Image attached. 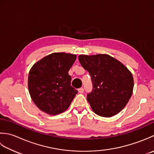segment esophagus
I'll return each instance as SVG.
<instances>
[{"label":"esophagus","instance_id":"34e87169","mask_svg":"<svg viewBox=\"0 0 154 154\" xmlns=\"http://www.w3.org/2000/svg\"><path fill=\"white\" fill-rule=\"evenodd\" d=\"M84 88H79V89H78V92H79V93H83L84 92Z\"/></svg>","mask_w":154,"mask_h":154}]
</instances>
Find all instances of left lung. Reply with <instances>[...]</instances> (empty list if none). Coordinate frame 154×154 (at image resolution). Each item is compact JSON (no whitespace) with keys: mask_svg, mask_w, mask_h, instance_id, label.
<instances>
[{"mask_svg":"<svg viewBox=\"0 0 154 154\" xmlns=\"http://www.w3.org/2000/svg\"><path fill=\"white\" fill-rule=\"evenodd\" d=\"M90 74L92 92L87 96L97 115L109 118L118 114L129 102L134 89L132 74L121 62L108 54L78 56Z\"/></svg>","mask_w":154,"mask_h":154,"instance_id":"obj_1","label":"left lung"}]
</instances>
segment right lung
<instances>
[{
    "instance_id": "1",
    "label": "right lung",
    "mask_w": 154,
    "mask_h": 154,
    "mask_svg": "<svg viewBox=\"0 0 154 154\" xmlns=\"http://www.w3.org/2000/svg\"><path fill=\"white\" fill-rule=\"evenodd\" d=\"M76 55L54 52L36 62L30 68L28 88L32 101L40 110L57 115L66 110L78 93L71 86L68 71Z\"/></svg>"
}]
</instances>
